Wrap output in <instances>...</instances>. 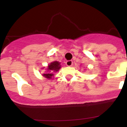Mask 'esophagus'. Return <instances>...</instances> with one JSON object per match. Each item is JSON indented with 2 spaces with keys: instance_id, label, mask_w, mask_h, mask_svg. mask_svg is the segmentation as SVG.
Returning <instances> with one entry per match:
<instances>
[{
  "instance_id": "obj_1",
  "label": "esophagus",
  "mask_w": 127,
  "mask_h": 127,
  "mask_svg": "<svg viewBox=\"0 0 127 127\" xmlns=\"http://www.w3.org/2000/svg\"><path fill=\"white\" fill-rule=\"evenodd\" d=\"M66 65H67V66L70 67V66L72 65V60H68V61L66 62Z\"/></svg>"
}]
</instances>
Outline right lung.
Returning <instances> with one entry per match:
<instances>
[{
  "label": "right lung",
  "mask_w": 127,
  "mask_h": 127,
  "mask_svg": "<svg viewBox=\"0 0 127 127\" xmlns=\"http://www.w3.org/2000/svg\"><path fill=\"white\" fill-rule=\"evenodd\" d=\"M60 68H61V65H60V63L59 62H53L50 63V64L48 65V69H47L48 71H50V72L48 73L47 71L46 73L43 74L42 76L47 79H51V78H52V76H53V72L58 71Z\"/></svg>",
  "instance_id": "right-lung-1"
}]
</instances>
